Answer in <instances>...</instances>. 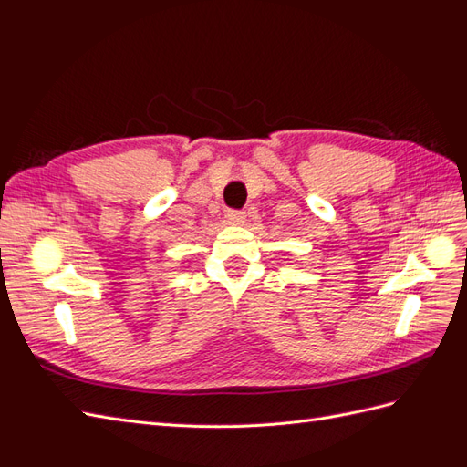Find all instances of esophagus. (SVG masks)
<instances>
[{
  "label": "esophagus",
  "mask_w": 467,
  "mask_h": 467,
  "mask_svg": "<svg viewBox=\"0 0 467 467\" xmlns=\"http://www.w3.org/2000/svg\"><path fill=\"white\" fill-rule=\"evenodd\" d=\"M225 220H228L230 223H244L245 222V212L242 210H228L225 212Z\"/></svg>",
  "instance_id": "obj_1"
}]
</instances>
